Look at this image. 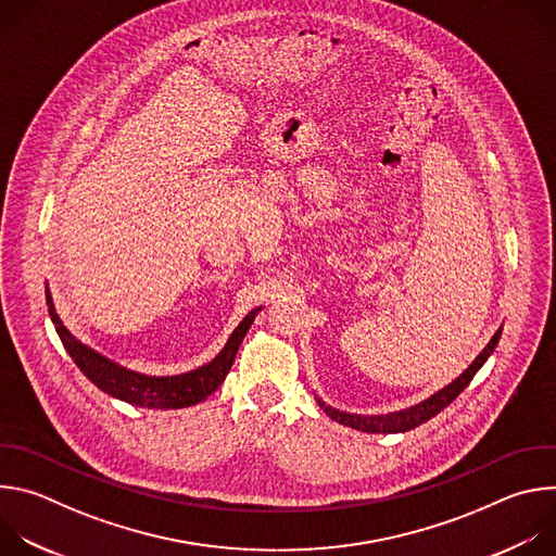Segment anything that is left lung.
Returning a JSON list of instances; mask_svg holds the SVG:
<instances>
[{"instance_id": "1", "label": "left lung", "mask_w": 556, "mask_h": 556, "mask_svg": "<svg viewBox=\"0 0 556 556\" xmlns=\"http://www.w3.org/2000/svg\"><path fill=\"white\" fill-rule=\"evenodd\" d=\"M500 337H502V328L495 332L491 343L478 354V358H475L453 382H448L446 387L435 391L431 399H427L425 403H420L412 409H405V412H399V414H387V416H358V414L339 412V409L326 405L321 399H316V403H319V407L334 422H339L343 427H350V429H356V431H363V433H405V431H412V429L420 427L422 422L431 420L433 416H438L444 407H448L457 399V395L466 389V384L472 380V376L480 371V367L495 352V348L500 343Z\"/></svg>"}]
</instances>
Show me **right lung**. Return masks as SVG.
<instances>
[{
  "label": "right lung",
  "instance_id": "1",
  "mask_svg": "<svg viewBox=\"0 0 556 556\" xmlns=\"http://www.w3.org/2000/svg\"><path fill=\"white\" fill-rule=\"evenodd\" d=\"M46 301H48L50 319L56 328V334L65 352L72 356L76 367L86 374V378H90L101 391L110 393L112 399H118L144 409H182V407H191L206 401V395H211L224 382L237 356V350H240L247 332L255 321L257 312L262 309V307L251 309L244 316V321L232 330L230 339L211 363L178 376H149V374L127 369L105 358L97 350L88 348L86 343L74 339L70 330L63 326V321L59 319L50 290H46Z\"/></svg>",
  "mask_w": 556,
  "mask_h": 556
}]
</instances>
